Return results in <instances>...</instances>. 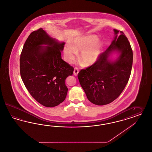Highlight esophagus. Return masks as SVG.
I'll list each match as a JSON object with an SVG mask.
<instances>
[{
  "mask_svg": "<svg viewBox=\"0 0 152 152\" xmlns=\"http://www.w3.org/2000/svg\"><path fill=\"white\" fill-rule=\"evenodd\" d=\"M78 69L77 68H74V75H75V76H77V75H78Z\"/></svg>",
  "mask_w": 152,
  "mask_h": 152,
  "instance_id": "34e87169",
  "label": "esophagus"
}]
</instances>
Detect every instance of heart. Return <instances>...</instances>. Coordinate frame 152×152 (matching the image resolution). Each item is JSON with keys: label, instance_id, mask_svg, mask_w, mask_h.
I'll return each instance as SVG.
<instances>
[{"label": "heart", "instance_id": "obj_1", "mask_svg": "<svg viewBox=\"0 0 152 152\" xmlns=\"http://www.w3.org/2000/svg\"><path fill=\"white\" fill-rule=\"evenodd\" d=\"M98 38L95 35H88L75 39L73 45L66 44L64 48L65 60L69 63L73 62L81 52L80 59L87 66L94 64L101 55L103 44L101 41H97Z\"/></svg>", "mask_w": 152, "mask_h": 152}]
</instances>
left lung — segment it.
I'll return each instance as SVG.
<instances>
[{
    "label": "left lung",
    "mask_w": 152,
    "mask_h": 152,
    "mask_svg": "<svg viewBox=\"0 0 152 152\" xmlns=\"http://www.w3.org/2000/svg\"><path fill=\"white\" fill-rule=\"evenodd\" d=\"M114 31L115 37L107 50L101 53L94 64L82 69L78 74L87 99L97 105H107L118 98L131 73L133 52L129 41L123 31L117 29ZM114 50L120 54L112 62L108 57Z\"/></svg>",
    "instance_id": "1"
}]
</instances>
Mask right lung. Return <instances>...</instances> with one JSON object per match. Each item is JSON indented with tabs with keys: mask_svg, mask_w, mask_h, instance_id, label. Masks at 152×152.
<instances>
[{
	"mask_svg": "<svg viewBox=\"0 0 152 152\" xmlns=\"http://www.w3.org/2000/svg\"><path fill=\"white\" fill-rule=\"evenodd\" d=\"M64 45L40 28L29 35L23 47L20 58L21 78L30 94L45 107L58 105L67 95L65 80L73 75L74 68L61 58Z\"/></svg>",
	"mask_w": 152,
	"mask_h": 152,
	"instance_id": "add662e5",
	"label": "right lung"
}]
</instances>
